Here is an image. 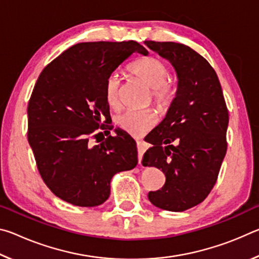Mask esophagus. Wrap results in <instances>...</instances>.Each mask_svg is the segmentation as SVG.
<instances>
[{
	"instance_id": "obj_1",
	"label": "esophagus",
	"mask_w": 259,
	"mask_h": 259,
	"mask_svg": "<svg viewBox=\"0 0 259 259\" xmlns=\"http://www.w3.org/2000/svg\"><path fill=\"white\" fill-rule=\"evenodd\" d=\"M137 151H138V162H139V164H140V163H142L143 154L146 151L145 144H144V142H140V140H137Z\"/></svg>"
}]
</instances>
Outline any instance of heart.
Segmentation results:
<instances>
[{
	"instance_id": "heart-1",
	"label": "heart",
	"mask_w": 259,
	"mask_h": 259,
	"mask_svg": "<svg viewBox=\"0 0 259 259\" xmlns=\"http://www.w3.org/2000/svg\"><path fill=\"white\" fill-rule=\"evenodd\" d=\"M130 73L151 89L153 103L160 112H164L170 107L176 95V88L169 80V68L163 61L155 57H146L139 59L129 67ZM121 80L117 73L109 74L105 82V97L111 107H119L120 105ZM156 122L153 111H126L117 117L116 123L122 130L131 135H138L151 129Z\"/></svg>"
}]
</instances>
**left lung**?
Listing matches in <instances>:
<instances>
[{"label": "left lung", "mask_w": 259, "mask_h": 259, "mask_svg": "<svg viewBox=\"0 0 259 259\" xmlns=\"http://www.w3.org/2000/svg\"><path fill=\"white\" fill-rule=\"evenodd\" d=\"M177 73L176 97L161 123L147 135L153 147L142 163L164 174L161 190L148 193L155 207L184 211L202 202L216 184L226 154L229 125L222 87L214 69L190 47L145 41Z\"/></svg>", "instance_id": "1"}]
</instances>
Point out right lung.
Masks as SVG:
<instances>
[{
    "label": "right lung",
    "instance_id": "right-lung-1",
    "mask_svg": "<svg viewBox=\"0 0 259 259\" xmlns=\"http://www.w3.org/2000/svg\"><path fill=\"white\" fill-rule=\"evenodd\" d=\"M134 52L148 55L135 41L77 43L52 60L35 83L27 107L28 143L43 182L68 203H104L114 175L138 163L136 142L117 129L114 137L89 145L99 126L111 134L112 126L104 124L109 115L105 82Z\"/></svg>",
    "mask_w": 259,
    "mask_h": 259
}]
</instances>
